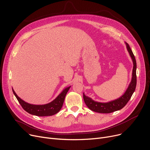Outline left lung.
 I'll return each mask as SVG.
<instances>
[{
    "mask_svg": "<svg viewBox=\"0 0 150 150\" xmlns=\"http://www.w3.org/2000/svg\"><path fill=\"white\" fill-rule=\"evenodd\" d=\"M127 50L130 54V56L133 61V69H132V77L131 81L128 86L127 90L126 91L123 95L119 98L117 100L108 102V103H100L92 100L89 97L86 96L83 93V98L84 103L92 111L99 113H111L114 111H118L122 109L127 104L128 101L130 100L134 92L135 91L136 83H137V76H136V61L134 55L129 45L127 43Z\"/></svg>",
    "mask_w": 150,
    "mask_h": 150,
    "instance_id": "8db88e82",
    "label": "left lung"
}]
</instances>
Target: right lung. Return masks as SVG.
Here are the masks:
<instances>
[{
	"label": "right lung",
	"instance_id": "right-lung-1",
	"mask_svg": "<svg viewBox=\"0 0 150 150\" xmlns=\"http://www.w3.org/2000/svg\"><path fill=\"white\" fill-rule=\"evenodd\" d=\"M70 88V86L66 88L65 89L62 91V92L53 101L48 104L44 105H35L26 103L25 101H23L17 96V94L15 93L14 90H13V92L15 97H16L17 100H18L19 103L25 111L30 114L44 117L53 115L58 113L60 111V109L62 106L63 103H64L66 93H67Z\"/></svg>",
	"mask_w": 150,
	"mask_h": 150
}]
</instances>
